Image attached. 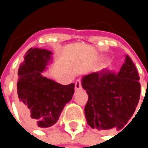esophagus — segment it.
I'll list each match as a JSON object with an SVG mask.
<instances>
[{
	"instance_id": "34e87169",
	"label": "esophagus",
	"mask_w": 148,
	"mask_h": 148,
	"mask_svg": "<svg viewBox=\"0 0 148 148\" xmlns=\"http://www.w3.org/2000/svg\"><path fill=\"white\" fill-rule=\"evenodd\" d=\"M75 91H79L81 89V81L79 79H77L75 82V87H74Z\"/></svg>"
}]
</instances>
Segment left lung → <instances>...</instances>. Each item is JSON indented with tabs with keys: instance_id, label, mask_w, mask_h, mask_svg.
<instances>
[{
	"instance_id": "obj_1",
	"label": "left lung",
	"mask_w": 148,
	"mask_h": 148,
	"mask_svg": "<svg viewBox=\"0 0 148 148\" xmlns=\"http://www.w3.org/2000/svg\"><path fill=\"white\" fill-rule=\"evenodd\" d=\"M138 71L126 56L120 71L107 69L82 78V87L88 94L85 106L87 124L92 129L122 130L133 116L139 103L140 84Z\"/></svg>"
}]
</instances>
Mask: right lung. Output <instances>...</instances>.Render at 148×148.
Listing matches in <instances>:
<instances>
[{
	"label": "right lung",
	"instance_id": "right-lung-1",
	"mask_svg": "<svg viewBox=\"0 0 148 148\" xmlns=\"http://www.w3.org/2000/svg\"><path fill=\"white\" fill-rule=\"evenodd\" d=\"M51 55L45 49L31 48L18 70V109L29 123L38 128L54 125L74 92V83L61 85L42 75Z\"/></svg>",
	"mask_w": 148,
	"mask_h": 148
}]
</instances>
